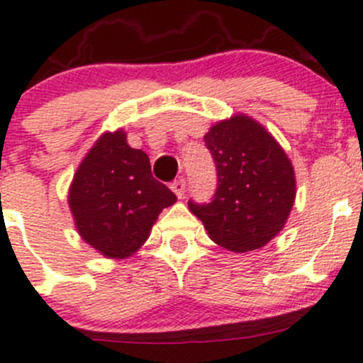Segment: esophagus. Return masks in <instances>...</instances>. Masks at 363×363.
<instances>
[{
    "instance_id": "34e87169",
    "label": "esophagus",
    "mask_w": 363,
    "mask_h": 363,
    "mask_svg": "<svg viewBox=\"0 0 363 363\" xmlns=\"http://www.w3.org/2000/svg\"><path fill=\"white\" fill-rule=\"evenodd\" d=\"M172 191L175 193V196H177V199H182V196H184V193H186V181L184 179H179V181H174L172 182Z\"/></svg>"
}]
</instances>
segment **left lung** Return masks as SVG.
Listing matches in <instances>:
<instances>
[{"label":"left lung","mask_w":363,"mask_h":363,"mask_svg":"<svg viewBox=\"0 0 363 363\" xmlns=\"http://www.w3.org/2000/svg\"><path fill=\"white\" fill-rule=\"evenodd\" d=\"M218 170L211 203L189 202L211 240L233 252L269 244L295 203V170L279 142L252 117L235 113L203 137Z\"/></svg>","instance_id":"1"}]
</instances>
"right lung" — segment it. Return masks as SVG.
<instances>
[{"mask_svg":"<svg viewBox=\"0 0 363 363\" xmlns=\"http://www.w3.org/2000/svg\"><path fill=\"white\" fill-rule=\"evenodd\" d=\"M177 196L151 174L149 156L128 145L123 130L105 131L77 168L68 189L75 228L105 258L124 259L151 235Z\"/></svg>","mask_w":363,"mask_h":363,"instance_id":"add662e5","label":"right lung"}]
</instances>
